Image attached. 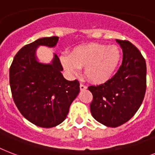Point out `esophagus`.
Returning a JSON list of instances; mask_svg holds the SVG:
<instances>
[{"mask_svg": "<svg viewBox=\"0 0 155 155\" xmlns=\"http://www.w3.org/2000/svg\"><path fill=\"white\" fill-rule=\"evenodd\" d=\"M80 90H84V89H86L87 88V86H85L84 84H80Z\"/></svg>", "mask_w": 155, "mask_h": 155, "instance_id": "esophagus-1", "label": "esophagus"}]
</instances>
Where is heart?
<instances>
[{"instance_id":"b5f03b06","label":"heart","mask_w":155,"mask_h":155,"mask_svg":"<svg viewBox=\"0 0 155 155\" xmlns=\"http://www.w3.org/2000/svg\"><path fill=\"white\" fill-rule=\"evenodd\" d=\"M121 53L115 45L88 44L73 50L71 56H63L61 62L66 71L77 74L84 67V74L94 84L108 82L120 67Z\"/></svg>"}]
</instances>
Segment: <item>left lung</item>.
I'll return each instance as SVG.
<instances>
[{"mask_svg":"<svg viewBox=\"0 0 155 155\" xmlns=\"http://www.w3.org/2000/svg\"><path fill=\"white\" fill-rule=\"evenodd\" d=\"M122 48V65L108 82L89 86L91 114L107 127L124 124L136 114L145 97L146 63L140 52L127 41L116 40Z\"/></svg>","mask_w":155,"mask_h":155,"instance_id":"1","label":"left lung"}]
</instances>
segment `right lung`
<instances>
[{
    "mask_svg": "<svg viewBox=\"0 0 155 155\" xmlns=\"http://www.w3.org/2000/svg\"><path fill=\"white\" fill-rule=\"evenodd\" d=\"M58 41V36L45 37L23 46L9 68L15 105L24 118L41 127H53L63 122L80 93L77 80L69 81L63 77V68L56 54L49 64L38 62L35 56L39 46L51 48Z\"/></svg>",
    "mask_w": 155,
    "mask_h": 155,
    "instance_id": "add662e5",
    "label": "right lung"
}]
</instances>
